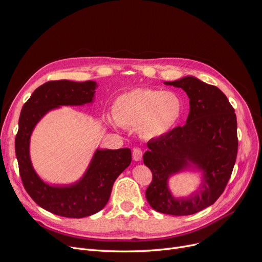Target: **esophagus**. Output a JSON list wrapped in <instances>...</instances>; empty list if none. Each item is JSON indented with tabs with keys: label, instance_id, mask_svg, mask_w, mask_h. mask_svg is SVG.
I'll list each match as a JSON object with an SVG mask.
<instances>
[{
	"label": "esophagus",
	"instance_id": "esophagus-1",
	"mask_svg": "<svg viewBox=\"0 0 262 262\" xmlns=\"http://www.w3.org/2000/svg\"><path fill=\"white\" fill-rule=\"evenodd\" d=\"M142 154H143V153H142V149H141V148H139V147L133 148L132 157H133L134 161H137V162L141 161V160H142Z\"/></svg>",
	"mask_w": 262,
	"mask_h": 262
}]
</instances>
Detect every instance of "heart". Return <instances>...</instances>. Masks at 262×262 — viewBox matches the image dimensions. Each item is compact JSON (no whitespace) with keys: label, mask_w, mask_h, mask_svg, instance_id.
I'll return each mask as SVG.
<instances>
[{"label":"heart","mask_w":262,"mask_h":262,"mask_svg":"<svg viewBox=\"0 0 262 262\" xmlns=\"http://www.w3.org/2000/svg\"><path fill=\"white\" fill-rule=\"evenodd\" d=\"M182 104L173 92L150 89H134L117 97L113 106V125L139 128L146 139L165 136L177 123Z\"/></svg>","instance_id":"b5f03b06"}]
</instances>
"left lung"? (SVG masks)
Masks as SVG:
<instances>
[{"instance_id": "1", "label": "left lung", "mask_w": 262, "mask_h": 262, "mask_svg": "<svg viewBox=\"0 0 262 262\" xmlns=\"http://www.w3.org/2000/svg\"><path fill=\"white\" fill-rule=\"evenodd\" d=\"M165 84L187 93L190 112L185 125L148 141L143 162L153 179L145 195L157 212L190 215L215 202L231 178L238 148L236 115L223 92L196 77L186 76ZM190 168L203 171L201 190L187 198H175L168 179Z\"/></svg>"}]
</instances>
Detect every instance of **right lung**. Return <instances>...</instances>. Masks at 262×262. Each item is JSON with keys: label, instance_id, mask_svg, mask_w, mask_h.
I'll return each mask as SVG.
<instances>
[{"label": "right lung", "instance_id": "obj_1", "mask_svg": "<svg viewBox=\"0 0 262 262\" xmlns=\"http://www.w3.org/2000/svg\"><path fill=\"white\" fill-rule=\"evenodd\" d=\"M96 87V82L93 81H50L39 86L21 108L15 138L19 175L31 199L55 215L81 219L104 209L115 180L131 164V149L128 147L97 148L84 176L66 186L46 184L31 165L30 136L39 120L60 106H82L93 102Z\"/></svg>", "mask_w": 262, "mask_h": 262}]
</instances>
